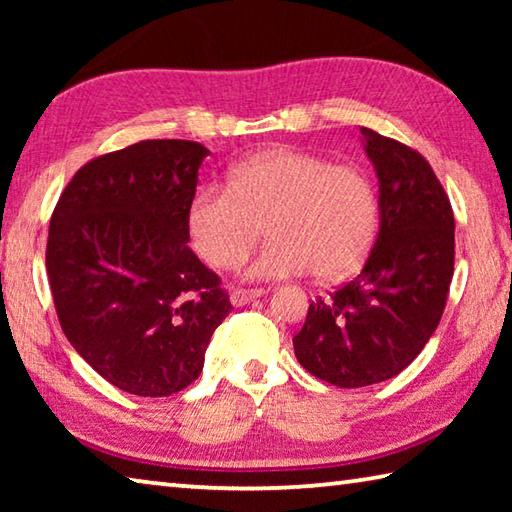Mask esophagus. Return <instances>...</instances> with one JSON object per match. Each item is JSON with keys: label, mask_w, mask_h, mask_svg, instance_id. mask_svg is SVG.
Segmentation results:
<instances>
[{"label": "esophagus", "mask_w": 512, "mask_h": 512, "mask_svg": "<svg viewBox=\"0 0 512 512\" xmlns=\"http://www.w3.org/2000/svg\"><path fill=\"white\" fill-rule=\"evenodd\" d=\"M266 293V289H262V287H255V289H235L230 293V302L232 305H237V307H241V305H246V302H253L255 298H262Z\"/></svg>", "instance_id": "obj_1"}]
</instances>
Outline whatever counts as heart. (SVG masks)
Wrapping results in <instances>:
<instances>
[{"label": "heart", "mask_w": 512, "mask_h": 512, "mask_svg": "<svg viewBox=\"0 0 512 512\" xmlns=\"http://www.w3.org/2000/svg\"><path fill=\"white\" fill-rule=\"evenodd\" d=\"M262 223L268 244L244 264L250 280H280L311 268L320 280H339L370 253L377 194L357 167L280 146L235 164L228 187H198L187 207L192 244L216 268L235 266Z\"/></svg>", "instance_id": "b5f03b06"}]
</instances>
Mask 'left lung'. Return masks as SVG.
I'll return each mask as SVG.
<instances>
[{
  "label": "left lung",
  "mask_w": 512,
  "mask_h": 512,
  "mask_svg": "<svg viewBox=\"0 0 512 512\" xmlns=\"http://www.w3.org/2000/svg\"><path fill=\"white\" fill-rule=\"evenodd\" d=\"M379 178L381 225L361 271L316 298L293 336L300 366L339 388L395 377L443 318L454 275V212L422 155L361 128Z\"/></svg>",
  "instance_id": "1"
}]
</instances>
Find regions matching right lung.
Returning <instances> with one entry per match:
<instances>
[{"label": "right lung", "mask_w": 512, "mask_h": 512, "mask_svg": "<svg viewBox=\"0 0 512 512\" xmlns=\"http://www.w3.org/2000/svg\"><path fill=\"white\" fill-rule=\"evenodd\" d=\"M210 153L144 140L74 173L49 221L47 275L74 350L140 397L183 391L203 372L228 291L187 246V207Z\"/></svg>", "instance_id": "obj_1"}]
</instances>
